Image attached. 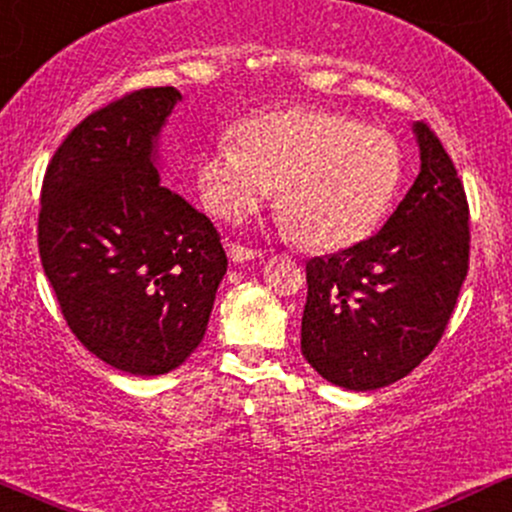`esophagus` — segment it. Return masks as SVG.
I'll return each instance as SVG.
<instances>
[{
	"instance_id": "1",
	"label": "esophagus",
	"mask_w": 512,
	"mask_h": 512,
	"mask_svg": "<svg viewBox=\"0 0 512 512\" xmlns=\"http://www.w3.org/2000/svg\"><path fill=\"white\" fill-rule=\"evenodd\" d=\"M228 257H231L233 262H248V260H257V257H262V250H252V248H245V245L228 243Z\"/></svg>"
}]
</instances>
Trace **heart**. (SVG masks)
Segmentation results:
<instances>
[{
    "label": "heart",
    "instance_id": "obj_1",
    "mask_svg": "<svg viewBox=\"0 0 512 512\" xmlns=\"http://www.w3.org/2000/svg\"><path fill=\"white\" fill-rule=\"evenodd\" d=\"M402 178L392 134L342 113L286 108L252 115L236 144H214L199 163L209 211L240 221L274 187V207L301 243L339 250L378 226Z\"/></svg>",
    "mask_w": 512,
    "mask_h": 512
}]
</instances>
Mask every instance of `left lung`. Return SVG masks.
Instances as JSON below:
<instances>
[{"mask_svg":"<svg viewBox=\"0 0 512 512\" xmlns=\"http://www.w3.org/2000/svg\"><path fill=\"white\" fill-rule=\"evenodd\" d=\"M421 170L375 236L305 264V361L346 390H378L436 349L469 269V204L448 151L414 125Z\"/></svg>","mask_w":512,"mask_h":512,"instance_id":"1","label":"left lung"}]
</instances>
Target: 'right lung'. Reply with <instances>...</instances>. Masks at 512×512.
<instances>
[{"label":"right lung","mask_w":512,"mask_h":512,"mask_svg":"<svg viewBox=\"0 0 512 512\" xmlns=\"http://www.w3.org/2000/svg\"><path fill=\"white\" fill-rule=\"evenodd\" d=\"M178 101L156 86L93 110L40 192V262L69 330L132 375H163L197 349L228 267L214 223L158 182L156 137Z\"/></svg>","instance_id":"right-lung-1"}]
</instances>
